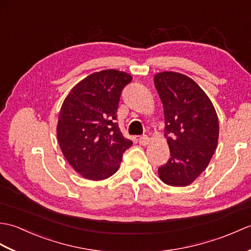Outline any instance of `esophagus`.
<instances>
[{
  "instance_id": "esophagus-1",
  "label": "esophagus",
  "mask_w": 251,
  "mask_h": 251,
  "mask_svg": "<svg viewBox=\"0 0 251 251\" xmlns=\"http://www.w3.org/2000/svg\"><path fill=\"white\" fill-rule=\"evenodd\" d=\"M139 143L141 146H148L149 143H150V138L148 136H141L139 138Z\"/></svg>"
}]
</instances>
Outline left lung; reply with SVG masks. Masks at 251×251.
I'll list each match as a JSON object with an SVG mask.
<instances>
[{
    "mask_svg": "<svg viewBox=\"0 0 251 251\" xmlns=\"http://www.w3.org/2000/svg\"><path fill=\"white\" fill-rule=\"evenodd\" d=\"M154 85L163 103L170 150L168 162L158 167V176L168 185H189L206 169L217 148L216 110L204 90L183 74L157 73Z\"/></svg>",
    "mask_w": 251,
    "mask_h": 251,
    "instance_id": "1",
    "label": "left lung"
}]
</instances>
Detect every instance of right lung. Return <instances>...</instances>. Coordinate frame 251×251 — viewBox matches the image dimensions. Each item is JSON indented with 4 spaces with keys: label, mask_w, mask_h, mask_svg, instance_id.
<instances>
[{
    "label": "right lung",
    "mask_w": 251,
    "mask_h": 251,
    "mask_svg": "<svg viewBox=\"0 0 251 251\" xmlns=\"http://www.w3.org/2000/svg\"><path fill=\"white\" fill-rule=\"evenodd\" d=\"M132 77L125 72H95L74 86L63 101L57 137L63 156L89 180H103L120 167L132 141L116 123L122 90Z\"/></svg>",
    "instance_id": "obj_1"
}]
</instances>
